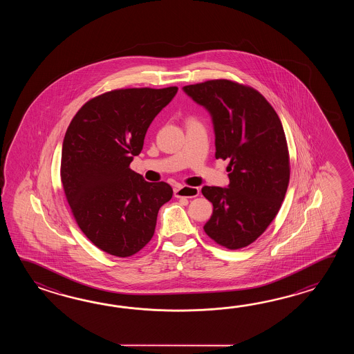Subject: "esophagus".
<instances>
[{"label": "esophagus", "mask_w": 354, "mask_h": 354, "mask_svg": "<svg viewBox=\"0 0 354 354\" xmlns=\"http://www.w3.org/2000/svg\"><path fill=\"white\" fill-rule=\"evenodd\" d=\"M200 194V189L197 187H188V186H180V187L174 188V196L176 197H197Z\"/></svg>", "instance_id": "esophagus-1"}]
</instances>
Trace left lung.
<instances>
[{
    "label": "left lung",
    "mask_w": 354,
    "mask_h": 354,
    "mask_svg": "<svg viewBox=\"0 0 354 354\" xmlns=\"http://www.w3.org/2000/svg\"><path fill=\"white\" fill-rule=\"evenodd\" d=\"M182 90L210 113L215 158L230 162L227 187L201 189L214 206L203 230L225 248L247 247L276 218L286 195L290 162L279 115L258 91L227 80Z\"/></svg>",
    "instance_id": "1"
}]
</instances>
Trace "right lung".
Here are the masks:
<instances>
[{
  "instance_id": "right-lung-1",
  "label": "right lung",
  "mask_w": 354,
  "mask_h": 354,
  "mask_svg": "<svg viewBox=\"0 0 354 354\" xmlns=\"http://www.w3.org/2000/svg\"><path fill=\"white\" fill-rule=\"evenodd\" d=\"M178 88H127L92 98L71 121L60 178L72 214L97 248L130 257L153 236L158 211L174 189L147 182L129 166L143 149L151 121Z\"/></svg>"
}]
</instances>
